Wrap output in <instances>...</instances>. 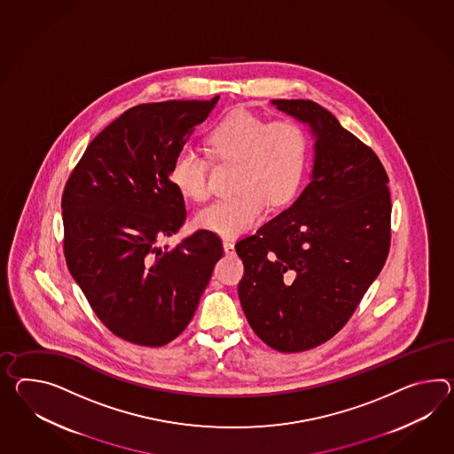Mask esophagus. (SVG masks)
I'll return each instance as SVG.
<instances>
[{
    "mask_svg": "<svg viewBox=\"0 0 454 454\" xmlns=\"http://www.w3.org/2000/svg\"><path fill=\"white\" fill-rule=\"evenodd\" d=\"M223 247H224V253H226V254H231L232 249H234V241L230 239V238H224V239H223Z\"/></svg>",
    "mask_w": 454,
    "mask_h": 454,
    "instance_id": "34e87169",
    "label": "esophagus"
}]
</instances>
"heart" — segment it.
Instances as JSON below:
<instances>
[{"mask_svg": "<svg viewBox=\"0 0 454 454\" xmlns=\"http://www.w3.org/2000/svg\"><path fill=\"white\" fill-rule=\"evenodd\" d=\"M211 159L236 162L231 199L220 200L197 215L203 230L234 236L262 218L267 205L284 207L299 192L309 160V137L299 122L267 121L236 111L207 134ZM170 184L182 197L205 201L210 197L208 160L190 147L178 149L168 167Z\"/></svg>", "mask_w": 454, "mask_h": 454, "instance_id": "heart-1", "label": "heart"}]
</instances>
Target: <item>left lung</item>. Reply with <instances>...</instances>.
I'll use <instances>...</instances> for the list:
<instances>
[{"label": "left lung", "mask_w": 454, "mask_h": 454, "mask_svg": "<svg viewBox=\"0 0 454 454\" xmlns=\"http://www.w3.org/2000/svg\"><path fill=\"white\" fill-rule=\"evenodd\" d=\"M317 134L295 203L236 243L239 300L255 334L280 353L326 343L353 317L390 249V190L376 153L315 101L274 100Z\"/></svg>", "instance_id": "obj_1"}]
</instances>
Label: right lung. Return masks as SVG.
I'll return each mask as SVG.
<instances>
[{
    "label": "right lung",
    "mask_w": 454,
    "mask_h": 454,
    "mask_svg": "<svg viewBox=\"0 0 454 454\" xmlns=\"http://www.w3.org/2000/svg\"><path fill=\"white\" fill-rule=\"evenodd\" d=\"M211 100L143 103L91 143L62 193L64 255L90 307L124 341L159 348L187 328L223 255L222 238L197 230L159 246L184 226V197L168 167Z\"/></svg>",
    "instance_id": "right-lung-1"
}]
</instances>
